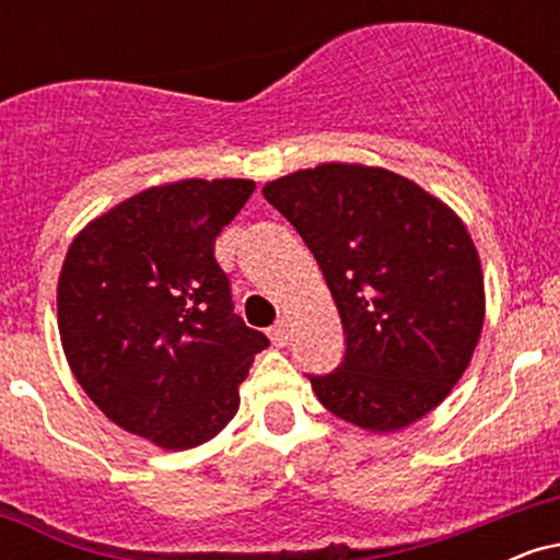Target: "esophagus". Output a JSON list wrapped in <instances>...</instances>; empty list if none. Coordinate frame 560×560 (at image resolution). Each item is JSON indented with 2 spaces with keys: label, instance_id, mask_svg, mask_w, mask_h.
Wrapping results in <instances>:
<instances>
[{
  "label": "esophagus",
  "instance_id": "1",
  "mask_svg": "<svg viewBox=\"0 0 560 560\" xmlns=\"http://www.w3.org/2000/svg\"><path fill=\"white\" fill-rule=\"evenodd\" d=\"M268 337H271V342L276 347H284L289 342V324L284 318L279 320V324H273L271 329H268Z\"/></svg>",
  "mask_w": 560,
  "mask_h": 560
}]
</instances>
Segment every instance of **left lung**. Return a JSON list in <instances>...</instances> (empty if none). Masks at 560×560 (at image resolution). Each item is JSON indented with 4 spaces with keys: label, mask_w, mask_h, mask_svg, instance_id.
I'll list each match as a JSON object with an SVG mask.
<instances>
[{
    "label": "left lung",
    "mask_w": 560,
    "mask_h": 560,
    "mask_svg": "<svg viewBox=\"0 0 560 560\" xmlns=\"http://www.w3.org/2000/svg\"><path fill=\"white\" fill-rule=\"evenodd\" d=\"M316 255L347 334L311 376L326 410L389 434L432 413L466 374L485 326V276L466 223L410 178L320 163L262 186Z\"/></svg>",
    "instance_id": "1"
}]
</instances>
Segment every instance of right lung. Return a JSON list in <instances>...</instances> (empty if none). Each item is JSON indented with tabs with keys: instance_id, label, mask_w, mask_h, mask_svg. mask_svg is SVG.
Instances as JSON below:
<instances>
[{
	"instance_id": "1",
	"label": "right lung",
	"mask_w": 560,
	"mask_h": 560,
	"mask_svg": "<svg viewBox=\"0 0 560 560\" xmlns=\"http://www.w3.org/2000/svg\"><path fill=\"white\" fill-rule=\"evenodd\" d=\"M249 178L150 186L89 221L57 281V329L75 382L113 423L163 450L213 440L266 334L234 313L215 236Z\"/></svg>"
}]
</instances>
